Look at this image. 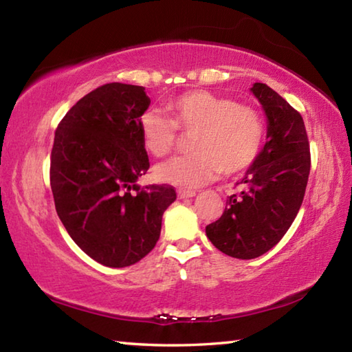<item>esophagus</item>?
<instances>
[{"label": "esophagus", "mask_w": 352, "mask_h": 352, "mask_svg": "<svg viewBox=\"0 0 352 352\" xmlns=\"http://www.w3.org/2000/svg\"><path fill=\"white\" fill-rule=\"evenodd\" d=\"M195 190H189V189H178V197L180 199H189L194 197Z\"/></svg>", "instance_id": "esophagus-1"}]
</instances>
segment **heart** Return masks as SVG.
<instances>
[{
    "instance_id": "1",
    "label": "heart",
    "mask_w": 352,
    "mask_h": 352,
    "mask_svg": "<svg viewBox=\"0 0 352 352\" xmlns=\"http://www.w3.org/2000/svg\"><path fill=\"white\" fill-rule=\"evenodd\" d=\"M169 116L147 110L140 118L146 151L163 158L174 151L178 130L192 135L186 157L170 160L157 168L158 180L183 189L204 186L220 174L234 175L254 163L265 136V122L252 105L192 90L166 104Z\"/></svg>"
}]
</instances>
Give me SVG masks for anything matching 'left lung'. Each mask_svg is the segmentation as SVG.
I'll list each match as a JSON object with an SVG mask.
<instances>
[{"label": "left lung", "instance_id": "8db88e82", "mask_svg": "<svg viewBox=\"0 0 352 352\" xmlns=\"http://www.w3.org/2000/svg\"><path fill=\"white\" fill-rule=\"evenodd\" d=\"M252 91L269 119V141L237 183L243 189L230 195L220 219L206 226L212 245L237 259L258 258L283 239L300 211L311 170L300 111L265 83L256 82Z\"/></svg>", "mask_w": 352, "mask_h": 352}]
</instances>
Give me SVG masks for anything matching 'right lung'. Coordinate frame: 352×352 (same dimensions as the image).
Instances as JSON below:
<instances>
[{
	"mask_svg": "<svg viewBox=\"0 0 352 352\" xmlns=\"http://www.w3.org/2000/svg\"><path fill=\"white\" fill-rule=\"evenodd\" d=\"M144 87L111 82L71 107L58 122L50 182L56 211L77 247L107 267L132 265L157 245L170 184L138 186L148 169L140 118Z\"/></svg>",
	"mask_w": 352,
	"mask_h": 352,
	"instance_id": "right-lung-1",
	"label": "right lung"
}]
</instances>
